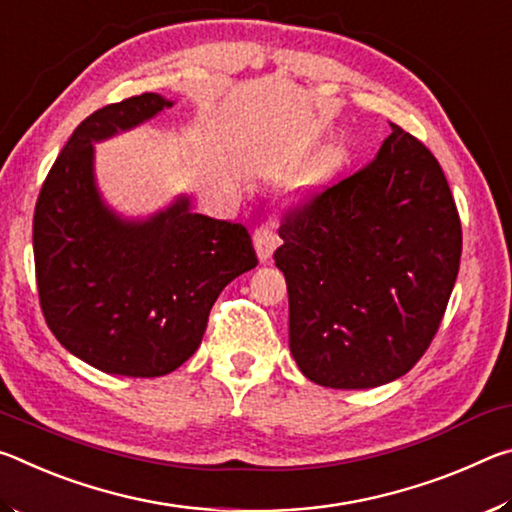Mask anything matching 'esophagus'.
Wrapping results in <instances>:
<instances>
[{
    "instance_id": "1",
    "label": "esophagus",
    "mask_w": 512,
    "mask_h": 512,
    "mask_svg": "<svg viewBox=\"0 0 512 512\" xmlns=\"http://www.w3.org/2000/svg\"><path fill=\"white\" fill-rule=\"evenodd\" d=\"M253 241H255L257 257L262 259V262H268V259L273 257V250L277 246V241H280V237H277V232L273 228H268V225H262V228L255 230Z\"/></svg>"
}]
</instances>
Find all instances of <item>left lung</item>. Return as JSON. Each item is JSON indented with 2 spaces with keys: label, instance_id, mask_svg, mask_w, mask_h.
Returning a JSON list of instances; mask_svg holds the SVG:
<instances>
[{
  "label": "left lung",
  "instance_id": "obj_1",
  "mask_svg": "<svg viewBox=\"0 0 512 512\" xmlns=\"http://www.w3.org/2000/svg\"><path fill=\"white\" fill-rule=\"evenodd\" d=\"M366 167L284 219L289 348L309 381L375 388L429 348L461 264V219L427 146L391 124Z\"/></svg>",
  "mask_w": 512,
  "mask_h": 512
}]
</instances>
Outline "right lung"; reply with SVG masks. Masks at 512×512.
<instances>
[{
  "mask_svg": "<svg viewBox=\"0 0 512 512\" xmlns=\"http://www.w3.org/2000/svg\"><path fill=\"white\" fill-rule=\"evenodd\" d=\"M173 106L146 92L81 121L51 167L33 216L40 307L67 352L108 375L162 377L203 341L219 293L257 266L248 230L192 210L180 194L149 216L103 198L94 144Z\"/></svg>",
  "mask_w": 512,
  "mask_h": 512,
  "instance_id": "obj_1",
  "label": "right lung"
}]
</instances>
